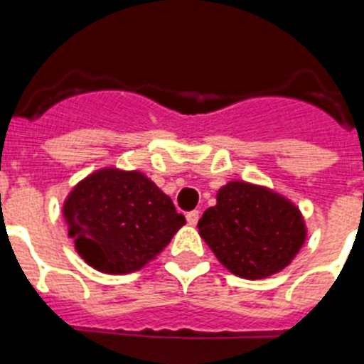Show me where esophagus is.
Returning a JSON list of instances; mask_svg holds the SVG:
<instances>
[{
    "label": "esophagus",
    "mask_w": 364,
    "mask_h": 364,
    "mask_svg": "<svg viewBox=\"0 0 364 364\" xmlns=\"http://www.w3.org/2000/svg\"><path fill=\"white\" fill-rule=\"evenodd\" d=\"M200 220V213L198 210H191V213H186V221L191 223V225H196Z\"/></svg>",
    "instance_id": "34e87169"
}]
</instances>
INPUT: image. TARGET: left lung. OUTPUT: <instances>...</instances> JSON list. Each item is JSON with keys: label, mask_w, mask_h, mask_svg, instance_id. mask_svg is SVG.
<instances>
[{"label": "left lung", "mask_w": 364, "mask_h": 364, "mask_svg": "<svg viewBox=\"0 0 364 364\" xmlns=\"http://www.w3.org/2000/svg\"><path fill=\"white\" fill-rule=\"evenodd\" d=\"M200 236L236 277L260 280L291 264L304 245L299 207L260 185L229 181L201 216Z\"/></svg>", "instance_id": "left-lung-1"}]
</instances>
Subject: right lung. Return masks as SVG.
<instances>
[{
	"label": "right lung",
	"mask_w": 364,
	"mask_h": 364,
	"mask_svg": "<svg viewBox=\"0 0 364 364\" xmlns=\"http://www.w3.org/2000/svg\"><path fill=\"white\" fill-rule=\"evenodd\" d=\"M62 214L78 255L107 274L144 267L186 223L143 172L119 168L82 179L65 198Z\"/></svg>",
	"instance_id": "obj_1"
}]
</instances>
